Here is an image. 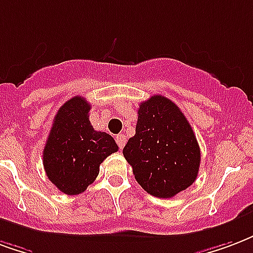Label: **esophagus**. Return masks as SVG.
Segmentation results:
<instances>
[{"mask_svg":"<svg viewBox=\"0 0 253 253\" xmlns=\"http://www.w3.org/2000/svg\"><path fill=\"white\" fill-rule=\"evenodd\" d=\"M126 135L125 134H118L117 136H115V141H117L118 146H119V149H123L125 147V143H126Z\"/></svg>","mask_w":253,"mask_h":253,"instance_id":"esophagus-1","label":"esophagus"}]
</instances>
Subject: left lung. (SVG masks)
<instances>
[{"label":"left lung","mask_w":253,"mask_h":253,"mask_svg":"<svg viewBox=\"0 0 253 253\" xmlns=\"http://www.w3.org/2000/svg\"><path fill=\"white\" fill-rule=\"evenodd\" d=\"M123 155L136 182L160 198L174 197L193 184L201 161L188 119L162 95L139 104L135 135L128 139Z\"/></svg>","instance_id":"8db88e82"}]
</instances>
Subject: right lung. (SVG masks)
Masks as SVG:
<instances>
[{
  "label": "right lung",
  "mask_w": 253,
  "mask_h": 253,
  "mask_svg": "<svg viewBox=\"0 0 253 253\" xmlns=\"http://www.w3.org/2000/svg\"><path fill=\"white\" fill-rule=\"evenodd\" d=\"M89 110L83 96L67 100L56 114L42 153L48 178L68 196L83 193L98 177L100 164L118 151L110 134L93 130Z\"/></svg>",
  "instance_id": "add662e5"
}]
</instances>
